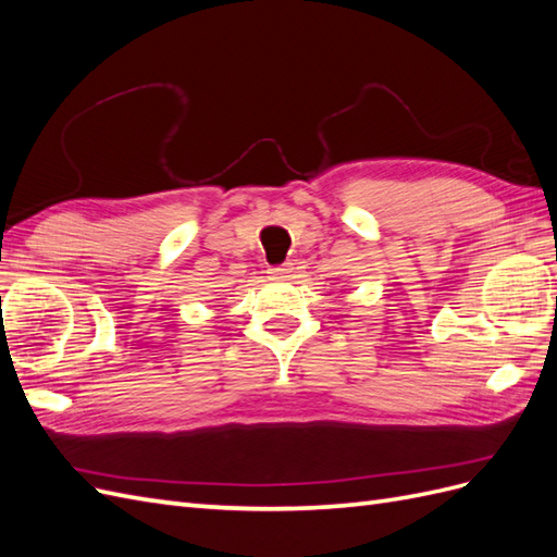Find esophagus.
Masks as SVG:
<instances>
[{
  "instance_id": "esophagus-1",
  "label": "esophagus",
  "mask_w": 557,
  "mask_h": 557,
  "mask_svg": "<svg viewBox=\"0 0 557 557\" xmlns=\"http://www.w3.org/2000/svg\"><path fill=\"white\" fill-rule=\"evenodd\" d=\"M269 274H272L274 278H283V276L290 274V267L288 264H285V267H269Z\"/></svg>"
}]
</instances>
